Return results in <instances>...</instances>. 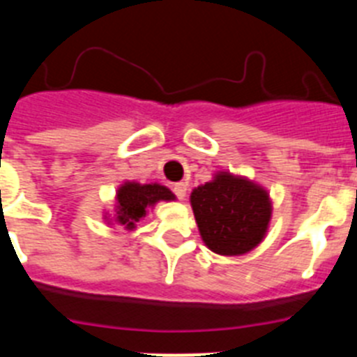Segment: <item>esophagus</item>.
<instances>
[{
    "label": "esophagus",
    "instance_id": "obj_1",
    "mask_svg": "<svg viewBox=\"0 0 357 357\" xmlns=\"http://www.w3.org/2000/svg\"><path fill=\"white\" fill-rule=\"evenodd\" d=\"M173 193L181 198V200H184L185 195H188V184H184V182H176V184H173Z\"/></svg>",
    "mask_w": 357,
    "mask_h": 357
}]
</instances>
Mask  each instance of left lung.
Returning <instances> with one entry per match:
<instances>
[{
  "instance_id": "8db88e82",
  "label": "left lung",
  "mask_w": 357,
  "mask_h": 357,
  "mask_svg": "<svg viewBox=\"0 0 357 357\" xmlns=\"http://www.w3.org/2000/svg\"><path fill=\"white\" fill-rule=\"evenodd\" d=\"M189 202L202 241L214 254L245 255L266 238L273 202L268 189L248 176L216 172L191 191Z\"/></svg>"
}]
</instances>
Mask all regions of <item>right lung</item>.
<instances>
[{
    "label": "right lung",
    "mask_w": 357,
    "mask_h": 357,
    "mask_svg": "<svg viewBox=\"0 0 357 357\" xmlns=\"http://www.w3.org/2000/svg\"><path fill=\"white\" fill-rule=\"evenodd\" d=\"M176 200L175 195L166 185L159 182L141 184L135 181H125L116 189L114 211H103V222L112 229L119 225L128 232L137 229V223L148 214V211L159 204V202Z\"/></svg>",
    "instance_id": "obj_1"
}]
</instances>
